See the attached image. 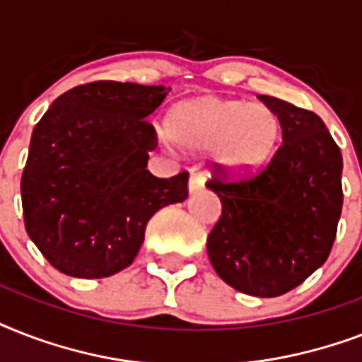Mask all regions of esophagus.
I'll return each mask as SVG.
<instances>
[{
    "label": "esophagus",
    "mask_w": 362,
    "mask_h": 362,
    "mask_svg": "<svg viewBox=\"0 0 362 362\" xmlns=\"http://www.w3.org/2000/svg\"><path fill=\"white\" fill-rule=\"evenodd\" d=\"M203 187H204V175L203 173L193 170L192 175H189V193L201 192Z\"/></svg>",
    "instance_id": "1"
}]
</instances>
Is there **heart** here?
Segmentation results:
<instances>
[{"label":"heart","mask_w":362,"mask_h":362,"mask_svg":"<svg viewBox=\"0 0 362 362\" xmlns=\"http://www.w3.org/2000/svg\"><path fill=\"white\" fill-rule=\"evenodd\" d=\"M167 131L186 150H216L218 163L235 178L261 175L272 163L281 142L278 116L263 105L238 99L184 101L169 112Z\"/></svg>","instance_id":"b5f03b06"}]
</instances>
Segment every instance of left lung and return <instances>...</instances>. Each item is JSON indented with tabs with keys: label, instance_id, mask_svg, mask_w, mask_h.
<instances>
[{
	"label": "left lung",
	"instance_id": "obj_1",
	"mask_svg": "<svg viewBox=\"0 0 362 362\" xmlns=\"http://www.w3.org/2000/svg\"><path fill=\"white\" fill-rule=\"evenodd\" d=\"M281 124L272 163L253 178L214 175L221 216L206 240L221 280L253 297H278L325 263L342 214V152L320 116L257 95Z\"/></svg>",
	"mask_w": 362,
	"mask_h": 362
}]
</instances>
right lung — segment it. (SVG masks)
I'll use <instances>...</instances> for the list:
<instances>
[{
  "mask_svg": "<svg viewBox=\"0 0 362 362\" xmlns=\"http://www.w3.org/2000/svg\"><path fill=\"white\" fill-rule=\"evenodd\" d=\"M170 88L95 81L62 93L33 129L20 192L24 226L54 269L107 278L133 263L148 220L187 197V170L156 178L146 120Z\"/></svg>",
  "mask_w": 362,
  "mask_h": 362,
  "instance_id": "add662e5",
  "label": "right lung"
}]
</instances>
